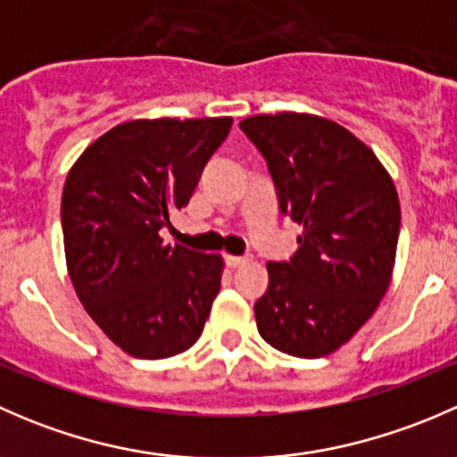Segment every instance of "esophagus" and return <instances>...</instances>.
<instances>
[{
    "mask_svg": "<svg viewBox=\"0 0 457 457\" xmlns=\"http://www.w3.org/2000/svg\"><path fill=\"white\" fill-rule=\"evenodd\" d=\"M247 261H250V258H247V256H232V254L225 256V262H228V267H232V270H237V267L245 265Z\"/></svg>",
    "mask_w": 457,
    "mask_h": 457,
    "instance_id": "obj_1",
    "label": "esophagus"
}]
</instances>
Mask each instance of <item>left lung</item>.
Instances as JSON below:
<instances>
[{"mask_svg": "<svg viewBox=\"0 0 457 457\" xmlns=\"http://www.w3.org/2000/svg\"><path fill=\"white\" fill-rule=\"evenodd\" d=\"M241 130L265 156L278 210L303 225L294 256L267 262L258 334L289 356H327L370 320L389 287L398 192L370 147L329 119L256 114Z\"/></svg>", "mask_w": 457, "mask_h": 457, "instance_id": "obj_1", "label": "left lung"}]
</instances>
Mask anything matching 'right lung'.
Returning a JSON list of instances; mask_svg holds the SVG:
<instances>
[{"label":"right lung","instance_id":"right-lung-1","mask_svg":"<svg viewBox=\"0 0 457 457\" xmlns=\"http://www.w3.org/2000/svg\"><path fill=\"white\" fill-rule=\"evenodd\" d=\"M232 119H137L86 147L68 172L62 229L81 305L135 358H170L199 340L223 258L163 245Z\"/></svg>","mask_w":457,"mask_h":457}]
</instances>
